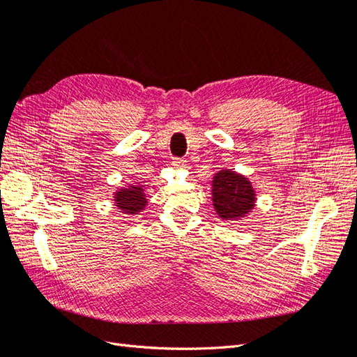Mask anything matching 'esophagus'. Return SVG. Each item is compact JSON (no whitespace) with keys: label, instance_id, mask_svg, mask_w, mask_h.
I'll return each instance as SVG.
<instances>
[{"label":"esophagus","instance_id":"obj_1","mask_svg":"<svg viewBox=\"0 0 357 357\" xmlns=\"http://www.w3.org/2000/svg\"><path fill=\"white\" fill-rule=\"evenodd\" d=\"M172 165H174L176 168H185L186 167V159L174 158V160H172Z\"/></svg>","mask_w":357,"mask_h":357}]
</instances>
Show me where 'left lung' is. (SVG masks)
Listing matches in <instances>:
<instances>
[{
    "mask_svg": "<svg viewBox=\"0 0 357 357\" xmlns=\"http://www.w3.org/2000/svg\"><path fill=\"white\" fill-rule=\"evenodd\" d=\"M213 204L222 219H238L253 208L255 190L245 177L222 169L213 180Z\"/></svg>",
    "mask_w": 357,
    "mask_h": 357,
    "instance_id": "1",
    "label": "left lung"
}]
</instances>
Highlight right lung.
<instances>
[{
    "label": "right lung",
    "mask_w": 357,
    "mask_h": 357,
    "mask_svg": "<svg viewBox=\"0 0 357 357\" xmlns=\"http://www.w3.org/2000/svg\"><path fill=\"white\" fill-rule=\"evenodd\" d=\"M114 198L117 207L125 214H137L138 211H142L144 208V205L147 202L144 198V189L139 186L122 189L121 192L116 193Z\"/></svg>",
    "instance_id": "add662e5"
}]
</instances>
